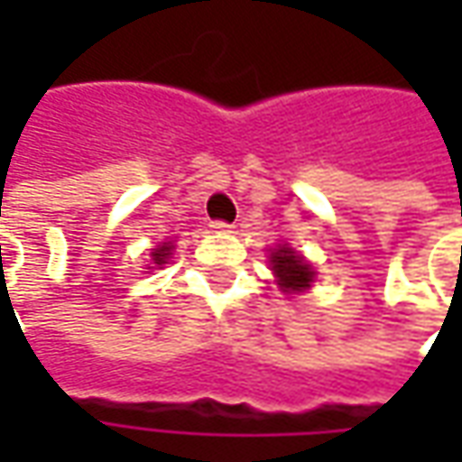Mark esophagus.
Wrapping results in <instances>:
<instances>
[{"instance_id":"esophagus-1","label":"esophagus","mask_w":462,"mask_h":462,"mask_svg":"<svg viewBox=\"0 0 462 462\" xmlns=\"http://www.w3.org/2000/svg\"><path fill=\"white\" fill-rule=\"evenodd\" d=\"M210 228H213L216 234H228V231H231L234 226H231V223H226V221H213V223H210Z\"/></svg>"}]
</instances>
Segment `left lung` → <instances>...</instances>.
Masks as SVG:
<instances>
[{
  "instance_id": "left-lung-1",
  "label": "left lung",
  "mask_w": 462,
  "mask_h": 462,
  "mask_svg": "<svg viewBox=\"0 0 462 462\" xmlns=\"http://www.w3.org/2000/svg\"><path fill=\"white\" fill-rule=\"evenodd\" d=\"M270 262H273V270L280 277V285L285 291H303L313 282V270L309 262L288 246H280L277 252H273Z\"/></svg>"
}]
</instances>
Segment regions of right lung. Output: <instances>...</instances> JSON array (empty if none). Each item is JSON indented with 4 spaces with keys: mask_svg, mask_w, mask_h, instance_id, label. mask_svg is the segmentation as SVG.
<instances>
[{
    "mask_svg": "<svg viewBox=\"0 0 462 462\" xmlns=\"http://www.w3.org/2000/svg\"><path fill=\"white\" fill-rule=\"evenodd\" d=\"M169 252H171V246H169V244L159 246V249H153V252H152L153 262H156V264H164V262H167V257H169Z\"/></svg>",
    "mask_w": 462,
    "mask_h": 462,
    "instance_id": "1",
    "label": "right lung"
}]
</instances>
